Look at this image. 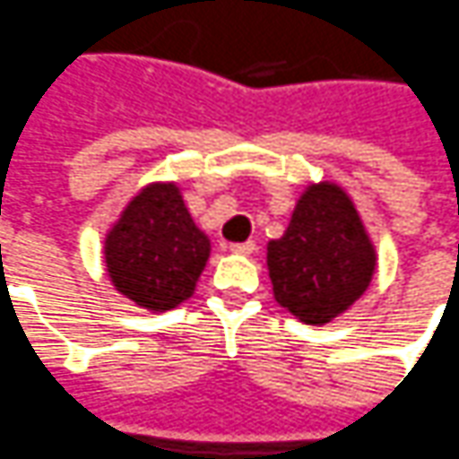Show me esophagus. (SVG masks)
Here are the masks:
<instances>
[{
    "label": "esophagus",
    "instance_id": "obj_1",
    "mask_svg": "<svg viewBox=\"0 0 459 459\" xmlns=\"http://www.w3.org/2000/svg\"><path fill=\"white\" fill-rule=\"evenodd\" d=\"M230 250L235 252V255H252V252L257 250V245L255 242H237V245H230Z\"/></svg>",
    "mask_w": 459,
    "mask_h": 459
}]
</instances>
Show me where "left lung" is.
Segmentation results:
<instances>
[{
    "label": "left lung",
    "instance_id": "obj_1",
    "mask_svg": "<svg viewBox=\"0 0 459 459\" xmlns=\"http://www.w3.org/2000/svg\"><path fill=\"white\" fill-rule=\"evenodd\" d=\"M267 270L282 308L308 325H325L366 293L377 250L351 196L333 181L300 194L290 224L267 242Z\"/></svg>",
    "mask_w": 459,
    "mask_h": 459
}]
</instances>
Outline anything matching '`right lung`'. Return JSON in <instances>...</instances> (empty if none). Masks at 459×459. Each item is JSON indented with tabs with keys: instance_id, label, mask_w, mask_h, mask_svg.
<instances>
[{
	"instance_id": "1",
	"label": "right lung",
	"mask_w": 459,
	"mask_h": 459,
	"mask_svg": "<svg viewBox=\"0 0 459 459\" xmlns=\"http://www.w3.org/2000/svg\"><path fill=\"white\" fill-rule=\"evenodd\" d=\"M209 250V237L194 224L179 186L156 181L108 230L103 260L118 293L151 313H164L192 298Z\"/></svg>"
}]
</instances>
